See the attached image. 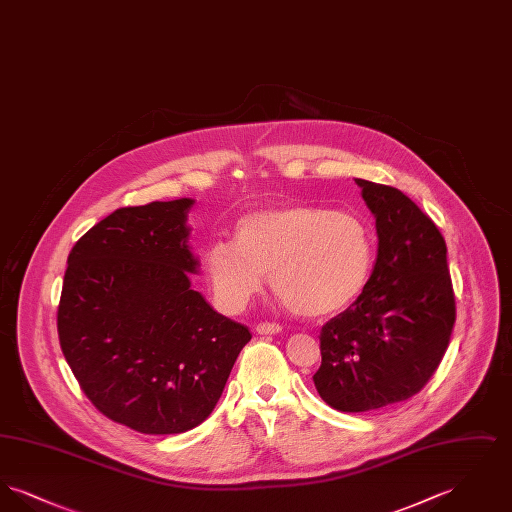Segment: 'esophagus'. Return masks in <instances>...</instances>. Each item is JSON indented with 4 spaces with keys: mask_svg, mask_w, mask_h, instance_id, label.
Returning a JSON list of instances; mask_svg holds the SVG:
<instances>
[{
    "mask_svg": "<svg viewBox=\"0 0 512 512\" xmlns=\"http://www.w3.org/2000/svg\"><path fill=\"white\" fill-rule=\"evenodd\" d=\"M255 330H257L259 334H278V332H282V324L265 320V322H259Z\"/></svg>",
    "mask_w": 512,
    "mask_h": 512,
    "instance_id": "obj_1",
    "label": "esophagus"
}]
</instances>
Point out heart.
Returning a JSON list of instances; mask_svg holds the SVG:
<instances>
[{
  "instance_id": "obj_1",
  "label": "heart",
  "mask_w": 512,
  "mask_h": 512,
  "mask_svg": "<svg viewBox=\"0 0 512 512\" xmlns=\"http://www.w3.org/2000/svg\"><path fill=\"white\" fill-rule=\"evenodd\" d=\"M374 232L351 209L290 203L238 222L234 242L205 253V272L220 309L238 313L263 290L303 317H328L349 307L374 267Z\"/></svg>"
}]
</instances>
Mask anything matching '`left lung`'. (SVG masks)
Instances as JSON below:
<instances>
[{
	"label": "left lung",
	"mask_w": 512,
	"mask_h": 512,
	"mask_svg": "<svg viewBox=\"0 0 512 512\" xmlns=\"http://www.w3.org/2000/svg\"><path fill=\"white\" fill-rule=\"evenodd\" d=\"M376 217L378 255L357 301L320 330L318 395L343 413L407 401L438 370L455 324L447 245L411 197L355 180Z\"/></svg>",
	"instance_id": "obj_1"
}]
</instances>
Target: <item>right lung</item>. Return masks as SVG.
<instances>
[{"mask_svg":"<svg viewBox=\"0 0 512 512\" xmlns=\"http://www.w3.org/2000/svg\"><path fill=\"white\" fill-rule=\"evenodd\" d=\"M194 199L121 207L69 253L57 332L99 413L136 432L182 434L213 413L249 328L190 288Z\"/></svg>","mask_w":512,"mask_h":512,"instance_id":"obj_1","label":"right lung"}]
</instances>
